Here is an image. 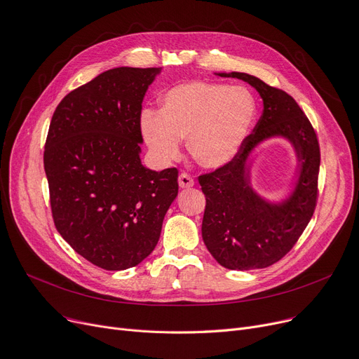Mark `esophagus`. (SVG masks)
Masks as SVG:
<instances>
[{
    "label": "esophagus",
    "instance_id": "obj_1",
    "mask_svg": "<svg viewBox=\"0 0 359 359\" xmlns=\"http://www.w3.org/2000/svg\"><path fill=\"white\" fill-rule=\"evenodd\" d=\"M178 184H180L181 188H189V187L194 185V180H193L191 177H189L188 174L182 172V174L178 177Z\"/></svg>",
    "mask_w": 359,
    "mask_h": 359
}]
</instances>
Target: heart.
<instances>
[{"label": "heart", "mask_w": 359, "mask_h": 359, "mask_svg": "<svg viewBox=\"0 0 359 359\" xmlns=\"http://www.w3.org/2000/svg\"><path fill=\"white\" fill-rule=\"evenodd\" d=\"M257 117V101L246 88L193 81L168 91L159 113L143 111L140 128L155 158L177 159L187 137L191 156L204 168H220L233 159Z\"/></svg>", "instance_id": "b5f03b06"}]
</instances>
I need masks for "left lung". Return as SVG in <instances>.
Returning <instances> with one entry per match:
<instances>
[{"label":"left lung","instance_id":"8db88e82","mask_svg":"<svg viewBox=\"0 0 359 359\" xmlns=\"http://www.w3.org/2000/svg\"><path fill=\"white\" fill-rule=\"evenodd\" d=\"M217 75L238 78L254 87L264 101V111L238 155L216 171L198 177L205 196L203 241L227 269L266 268L287 255L314 213L320 168L318 136L300 105L285 91L243 72ZM271 137L287 138L299 162L294 189L280 203L262 199L250 185L248 156Z\"/></svg>","mask_w":359,"mask_h":359}]
</instances>
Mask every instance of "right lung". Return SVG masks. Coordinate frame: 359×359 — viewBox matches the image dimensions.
Segmentation results:
<instances>
[{
	"instance_id": "1",
	"label": "right lung",
	"mask_w": 359,
	"mask_h": 359,
	"mask_svg": "<svg viewBox=\"0 0 359 359\" xmlns=\"http://www.w3.org/2000/svg\"><path fill=\"white\" fill-rule=\"evenodd\" d=\"M161 68L109 69L65 95L45 144L55 226L91 264L121 271L155 249L178 170L142 165L143 97Z\"/></svg>"
}]
</instances>
